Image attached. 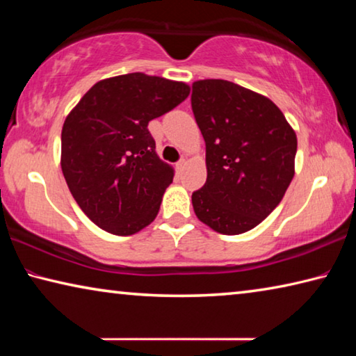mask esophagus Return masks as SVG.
Wrapping results in <instances>:
<instances>
[{
    "label": "esophagus",
    "mask_w": 356,
    "mask_h": 356,
    "mask_svg": "<svg viewBox=\"0 0 356 356\" xmlns=\"http://www.w3.org/2000/svg\"><path fill=\"white\" fill-rule=\"evenodd\" d=\"M185 163H186V161H185V159H182V160H179V161H177V163H176V168H177V170H182V168L185 166Z\"/></svg>",
    "instance_id": "esophagus-1"
}]
</instances>
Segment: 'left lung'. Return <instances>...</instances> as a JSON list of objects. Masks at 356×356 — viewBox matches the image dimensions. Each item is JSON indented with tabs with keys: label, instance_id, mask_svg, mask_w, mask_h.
I'll return each mask as SVG.
<instances>
[{
	"label": "left lung",
	"instance_id": "obj_1",
	"mask_svg": "<svg viewBox=\"0 0 356 356\" xmlns=\"http://www.w3.org/2000/svg\"><path fill=\"white\" fill-rule=\"evenodd\" d=\"M191 110L206 141L207 180L191 195L197 218L237 236L281 202L293 177L297 136L272 100L226 80L193 83Z\"/></svg>",
	"mask_w": 356,
	"mask_h": 356
}]
</instances>
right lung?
I'll return each instance as SVG.
<instances>
[{"label": "right lung", "instance_id": "1", "mask_svg": "<svg viewBox=\"0 0 356 356\" xmlns=\"http://www.w3.org/2000/svg\"><path fill=\"white\" fill-rule=\"evenodd\" d=\"M188 94L185 83L135 72L95 83L65 118L64 179L104 231L131 236L155 220L174 171L156 155L147 125Z\"/></svg>", "mask_w": 356, "mask_h": 356}]
</instances>
